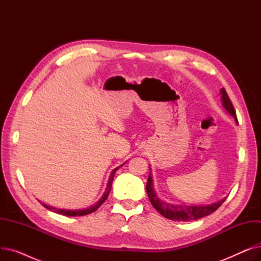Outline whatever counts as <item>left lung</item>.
<instances>
[{
  "label": "left lung",
  "mask_w": 261,
  "mask_h": 261,
  "mask_svg": "<svg viewBox=\"0 0 261 261\" xmlns=\"http://www.w3.org/2000/svg\"><path fill=\"white\" fill-rule=\"evenodd\" d=\"M220 94H221V102H222L223 108L225 109V111L229 115L234 117L236 122L238 123L234 107H232V105L228 98V96H227V93L223 88L221 89ZM149 169L151 170V168L150 167H149ZM146 190H147L148 198H149L150 202H151V204L153 205V207L162 216H164L167 219H170V220H173V221H191V220H198V219H201L203 217H206L220 207L221 204L226 199V198H224L220 201L208 204V205L172 204V203H168L166 201H163L158 197L155 190H154L151 171L149 172Z\"/></svg>",
  "instance_id": "obj_1"
}]
</instances>
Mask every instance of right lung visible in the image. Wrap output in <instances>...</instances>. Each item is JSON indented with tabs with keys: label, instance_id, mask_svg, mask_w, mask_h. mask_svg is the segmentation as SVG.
Listing matches in <instances>:
<instances>
[{
	"label": "right lung",
	"instance_id": "right-lung-1",
	"mask_svg": "<svg viewBox=\"0 0 261 261\" xmlns=\"http://www.w3.org/2000/svg\"><path fill=\"white\" fill-rule=\"evenodd\" d=\"M125 164V163H123ZM122 164V165H123ZM120 165V166H122ZM119 167H116L115 169L112 170L111 174H110L109 176V180H108V184H107V187H106V190L103 195L101 196V198L96 202L95 204L91 205V206L87 207V208H82V210H64V208H58V207H55V206H49V205H46L44 203H41L43 205V206L45 208H47L48 211H51L54 213L56 214H60V215H63V216H68V217H76V216H86V215H89L91 213H94L96 210H97L100 205L107 200L109 194H110V190H111V187H112V182H113V179H114V175H115V172L118 170Z\"/></svg>",
	"mask_w": 261,
	"mask_h": 261
}]
</instances>
